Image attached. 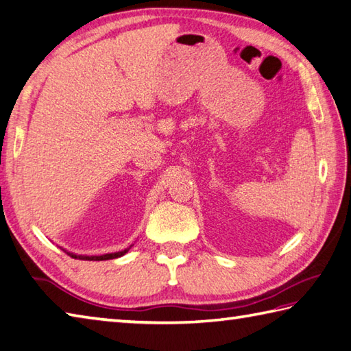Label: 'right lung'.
I'll list each match as a JSON object with an SVG mask.
<instances>
[{
    "label": "right lung",
    "mask_w": 351,
    "mask_h": 351,
    "mask_svg": "<svg viewBox=\"0 0 351 351\" xmlns=\"http://www.w3.org/2000/svg\"><path fill=\"white\" fill-rule=\"evenodd\" d=\"M132 245V244H131ZM131 245L128 249H125V250H121V252H114V253H106V255H92V256H87V255H77V253H72V252H68L66 249H63L66 253H68V255L71 256V258H73V259H81V261H106V259H114V258H121V256H123L126 252H128L130 249H131Z\"/></svg>",
    "instance_id": "obj_1"
}]
</instances>
